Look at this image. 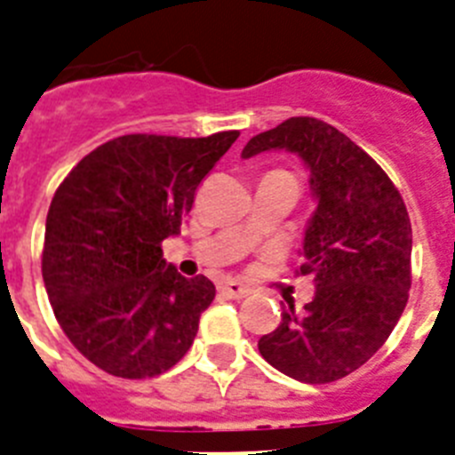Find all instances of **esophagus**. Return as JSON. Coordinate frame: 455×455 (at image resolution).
<instances>
[{
    "mask_svg": "<svg viewBox=\"0 0 455 455\" xmlns=\"http://www.w3.org/2000/svg\"><path fill=\"white\" fill-rule=\"evenodd\" d=\"M220 290H222V292L231 299H244L251 294V290H249L247 285L237 283V281H227V283L220 285Z\"/></svg>",
    "mask_w": 455,
    "mask_h": 455,
    "instance_id": "obj_1",
    "label": "esophagus"
}]
</instances>
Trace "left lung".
I'll list each match as a JSON object with an SVG mask.
<instances>
[{"label": "left lung", "instance_id": "1", "mask_svg": "<svg viewBox=\"0 0 455 455\" xmlns=\"http://www.w3.org/2000/svg\"><path fill=\"white\" fill-rule=\"evenodd\" d=\"M272 149L292 151L310 170L317 208L299 274L313 276L315 297L301 313L288 304L258 351L290 379L333 383L365 365L406 308L411 218L379 163L317 117H290L258 133L243 158Z\"/></svg>", "mask_w": 455, "mask_h": 455}]
</instances>
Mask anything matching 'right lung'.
<instances>
[{
  "mask_svg": "<svg viewBox=\"0 0 455 455\" xmlns=\"http://www.w3.org/2000/svg\"><path fill=\"white\" fill-rule=\"evenodd\" d=\"M131 133L104 142L69 172L47 212L43 278L69 342L120 379L174 367L215 299L206 276L165 263L195 192L237 140Z\"/></svg>",
  "mask_w": 455,
  "mask_h": 455,
  "instance_id": "add662e5",
  "label": "right lung"
}]
</instances>
